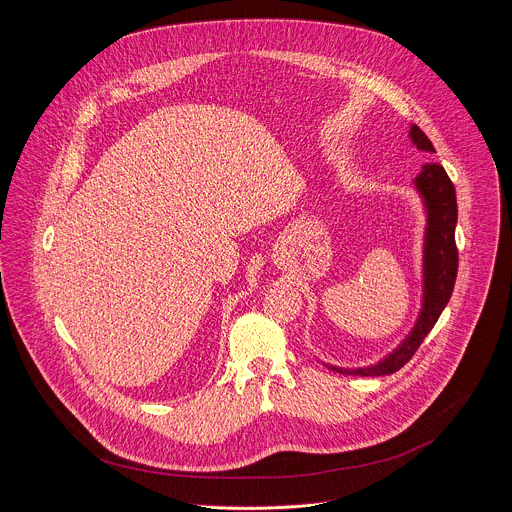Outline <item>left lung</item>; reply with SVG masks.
I'll list each match as a JSON object with an SVG mask.
<instances>
[{"instance_id":"1","label":"left lung","mask_w":512,"mask_h":512,"mask_svg":"<svg viewBox=\"0 0 512 512\" xmlns=\"http://www.w3.org/2000/svg\"><path fill=\"white\" fill-rule=\"evenodd\" d=\"M412 144L422 149L436 153L430 138L418 128L412 126L410 130ZM416 189L424 197L426 211H428V228H426V242H424V303L416 327L404 339V343L388 355L382 363L368 366V368H337L329 366L343 374H357V376H382L392 374L406 365L414 353L420 349L428 333L434 329L436 321L447 305L455 278H457V244H455V224H457V199L455 187L447 177L445 169L439 163H426L416 177Z\"/></svg>"}]
</instances>
